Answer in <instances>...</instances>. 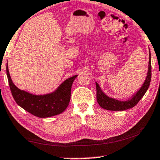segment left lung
I'll return each instance as SVG.
<instances>
[{
  "instance_id": "left-lung-1",
  "label": "left lung",
  "mask_w": 160,
  "mask_h": 160,
  "mask_svg": "<svg viewBox=\"0 0 160 160\" xmlns=\"http://www.w3.org/2000/svg\"><path fill=\"white\" fill-rule=\"evenodd\" d=\"M151 78H152V64H151V53L149 50V61H148V70L147 76L143 84L140 88L136 93L132 96V98L126 100V101H121L114 98H110L107 96L101 90L99 84L96 82V89H97V101L98 104L102 108L109 111H124L127 109L131 108L134 107L140 100L143 97L145 93L149 87Z\"/></svg>"
}]
</instances>
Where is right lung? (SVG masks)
<instances>
[{"label": "right lung", "mask_w": 160, "mask_h": 160, "mask_svg": "<svg viewBox=\"0 0 160 160\" xmlns=\"http://www.w3.org/2000/svg\"><path fill=\"white\" fill-rule=\"evenodd\" d=\"M6 74L11 92L17 103L28 112L40 118L53 117L62 113L66 109L71 100L72 84L77 77V75H75L68 78L53 92L36 95L21 90L15 86L11 78L8 63Z\"/></svg>", "instance_id": "obj_1"}]
</instances>
